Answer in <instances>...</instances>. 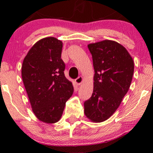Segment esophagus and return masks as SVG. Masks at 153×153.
Instances as JSON below:
<instances>
[{"label":"esophagus","instance_id":"1","mask_svg":"<svg viewBox=\"0 0 153 153\" xmlns=\"http://www.w3.org/2000/svg\"><path fill=\"white\" fill-rule=\"evenodd\" d=\"M74 81H75V83H76V84L77 85H80L83 81V79L82 76H79L78 78L75 79Z\"/></svg>","mask_w":153,"mask_h":153}]
</instances>
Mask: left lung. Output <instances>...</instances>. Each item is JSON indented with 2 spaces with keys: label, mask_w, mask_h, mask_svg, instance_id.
Here are the masks:
<instances>
[{
  "label": "left lung",
  "mask_w": 153,
  "mask_h": 153,
  "mask_svg": "<svg viewBox=\"0 0 153 153\" xmlns=\"http://www.w3.org/2000/svg\"><path fill=\"white\" fill-rule=\"evenodd\" d=\"M88 47L95 75L93 93L84 102V114L92 122L101 123L120 106L130 86L134 65L127 50L117 42L106 39Z\"/></svg>",
  "instance_id": "obj_1"
}]
</instances>
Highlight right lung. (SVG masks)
<instances>
[{"label":"right lung","instance_id":"right-lung-1","mask_svg":"<svg viewBox=\"0 0 153 153\" xmlns=\"http://www.w3.org/2000/svg\"><path fill=\"white\" fill-rule=\"evenodd\" d=\"M62 42L56 37L37 41L24 58L22 76L32 110L39 120L55 123L74 92L65 76L61 59Z\"/></svg>","mask_w":153,"mask_h":153}]
</instances>
